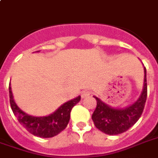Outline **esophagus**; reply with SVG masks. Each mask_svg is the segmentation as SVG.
<instances>
[{"instance_id":"1","label":"esophagus","mask_w":158,"mask_h":158,"mask_svg":"<svg viewBox=\"0 0 158 158\" xmlns=\"http://www.w3.org/2000/svg\"><path fill=\"white\" fill-rule=\"evenodd\" d=\"M90 90H83L82 92H81V97H82L83 98H87V97H89L90 95Z\"/></svg>"}]
</instances>
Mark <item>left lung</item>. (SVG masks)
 Masks as SVG:
<instances>
[{
    "label": "left lung",
    "instance_id": "left-lung-1",
    "mask_svg": "<svg viewBox=\"0 0 158 158\" xmlns=\"http://www.w3.org/2000/svg\"><path fill=\"white\" fill-rule=\"evenodd\" d=\"M144 87L140 97L132 105L124 109H114L97 97V108L91 115L96 127L109 135H117L128 130L140 118L147 98L146 69L144 68Z\"/></svg>",
    "mask_w": 158,
    "mask_h": 158
}]
</instances>
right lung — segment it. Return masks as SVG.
<instances>
[{
	"instance_id": "right-lung-1",
	"label": "right lung",
	"mask_w": 158,
	"mask_h": 158,
	"mask_svg": "<svg viewBox=\"0 0 158 158\" xmlns=\"http://www.w3.org/2000/svg\"><path fill=\"white\" fill-rule=\"evenodd\" d=\"M9 98L12 110L19 123L31 134L41 138H52L63 131L69 122L73 107L80 101V96H79L78 98L65 102L56 111L48 116L36 117L25 114L18 107L14 102L10 85Z\"/></svg>"
}]
</instances>
